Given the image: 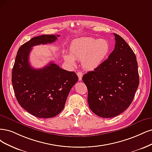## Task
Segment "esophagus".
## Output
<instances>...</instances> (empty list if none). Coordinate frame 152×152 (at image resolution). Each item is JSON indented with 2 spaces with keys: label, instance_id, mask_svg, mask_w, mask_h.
<instances>
[{
  "label": "esophagus",
  "instance_id": "1",
  "mask_svg": "<svg viewBox=\"0 0 152 152\" xmlns=\"http://www.w3.org/2000/svg\"><path fill=\"white\" fill-rule=\"evenodd\" d=\"M77 75L78 76V78H79V80L81 81L82 80V77H83V72L81 71H79L77 72Z\"/></svg>",
  "mask_w": 152,
  "mask_h": 152
}]
</instances>
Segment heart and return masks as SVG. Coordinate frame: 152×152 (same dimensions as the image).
Listing matches in <instances>:
<instances>
[{"instance_id":"obj_1","label":"heart","mask_w":152,"mask_h":152,"mask_svg":"<svg viewBox=\"0 0 152 152\" xmlns=\"http://www.w3.org/2000/svg\"><path fill=\"white\" fill-rule=\"evenodd\" d=\"M110 43L106 39L83 37L71 43L70 55L64 54L65 61L71 66L76 65L75 59L81 61L84 69H95L105 59L110 50Z\"/></svg>"}]
</instances>
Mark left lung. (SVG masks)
I'll return each mask as SVG.
<instances>
[{"instance_id": "8db88e82", "label": "left lung", "mask_w": 152, "mask_h": 152, "mask_svg": "<svg viewBox=\"0 0 152 152\" xmlns=\"http://www.w3.org/2000/svg\"><path fill=\"white\" fill-rule=\"evenodd\" d=\"M114 35L115 48L108 58L82 77L90 109L104 118L115 117L128 109L139 85L134 53L121 36Z\"/></svg>"}]
</instances>
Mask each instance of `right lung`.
<instances>
[{
  "mask_svg": "<svg viewBox=\"0 0 152 152\" xmlns=\"http://www.w3.org/2000/svg\"><path fill=\"white\" fill-rule=\"evenodd\" d=\"M54 35L32 38L18 51L12 71V83L19 104L39 118H50L64 108L72 87L78 80L75 72L67 71L51 62L40 69H34L29 62L32 47L54 42Z\"/></svg>",
  "mask_w": 152,
  "mask_h": 152,
  "instance_id": "add662e5",
  "label": "right lung"
}]
</instances>
